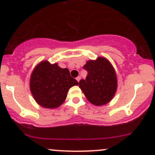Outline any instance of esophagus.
Segmentation results:
<instances>
[{"instance_id": "esophagus-1", "label": "esophagus", "mask_w": 155, "mask_h": 155, "mask_svg": "<svg viewBox=\"0 0 155 155\" xmlns=\"http://www.w3.org/2000/svg\"><path fill=\"white\" fill-rule=\"evenodd\" d=\"M76 79L77 80V81H78V82H79V81H80V79H81V77H80V76H78V77H76Z\"/></svg>"}]
</instances>
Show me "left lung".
<instances>
[{
    "label": "left lung",
    "instance_id": "1",
    "mask_svg": "<svg viewBox=\"0 0 155 155\" xmlns=\"http://www.w3.org/2000/svg\"><path fill=\"white\" fill-rule=\"evenodd\" d=\"M83 68L87 71V76L80 80L79 85L87 99L95 106L109 102L117 87L116 72L110 62L98 57L95 60H88Z\"/></svg>",
    "mask_w": 155,
    "mask_h": 155
}]
</instances>
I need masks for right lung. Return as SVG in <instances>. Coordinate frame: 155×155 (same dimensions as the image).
<instances>
[{"label":"right lung","instance_id":"right-lung-1","mask_svg":"<svg viewBox=\"0 0 155 155\" xmlns=\"http://www.w3.org/2000/svg\"><path fill=\"white\" fill-rule=\"evenodd\" d=\"M79 83L70 75L68 68L58 63L41 62L32 72L30 88L37 104L47 108H55L65 101L68 90Z\"/></svg>","mask_w":155,"mask_h":155}]
</instances>
